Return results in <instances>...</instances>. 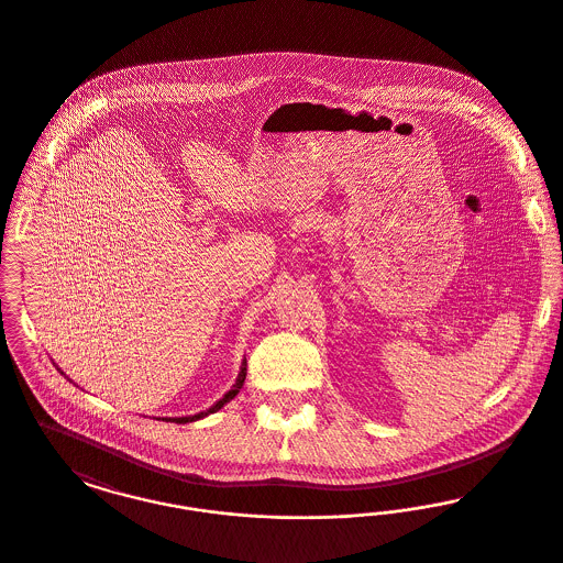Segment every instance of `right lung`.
<instances>
[{"label": "right lung", "instance_id": "1", "mask_svg": "<svg viewBox=\"0 0 563 563\" xmlns=\"http://www.w3.org/2000/svg\"><path fill=\"white\" fill-rule=\"evenodd\" d=\"M60 372V369H58ZM63 374V372H60ZM65 375V374H63ZM244 377H246V356L242 358L241 372H239V377H236V384L219 399V401L211 405L207 411H200V413H194V416H184V418H162V422H175V424H188V422H196V420H202V418H207L209 413H214V411H219L225 402L232 401L239 393H241L242 384H244Z\"/></svg>", "mask_w": 563, "mask_h": 563}]
</instances>
